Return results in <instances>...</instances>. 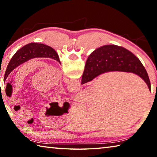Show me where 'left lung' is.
Here are the masks:
<instances>
[{
	"instance_id": "1",
	"label": "left lung",
	"mask_w": 157,
	"mask_h": 157,
	"mask_svg": "<svg viewBox=\"0 0 157 157\" xmlns=\"http://www.w3.org/2000/svg\"><path fill=\"white\" fill-rule=\"evenodd\" d=\"M36 57L51 58V59L56 60L60 63L59 56H58L57 52L52 48L43 44H28L21 48L13 55V57L8 63V66H7L6 71H5L4 81H5V79L8 77L10 73L15 68L18 67V66L25 63L28 60ZM7 89H9V86L7 84L6 86V90Z\"/></svg>"
}]
</instances>
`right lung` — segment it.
Segmentation results:
<instances>
[{"instance_id":"obj_1","label":"right lung","mask_w":157,"mask_h":157,"mask_svg":"<svg viewBox=\"0 0 157 157\" xmlns=\"http://www.w3.org/2000/svg\"><path fill=\"white\" fill-rule=\"evenodd\" d=\"M111 71L136 74L145 82L150 91V79L140 61L129 50L116 45H105L91 53L85 64L81 84Z\"/></svg>"}]
</instances>
